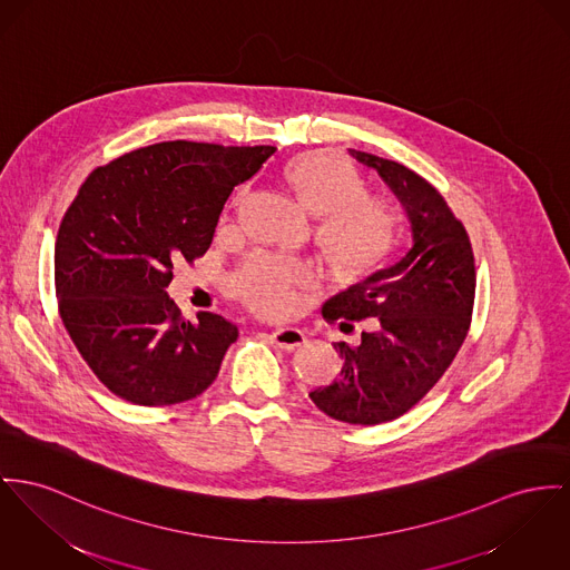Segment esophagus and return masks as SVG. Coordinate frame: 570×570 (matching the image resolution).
I'll return each instance as SVG.
<instances>
[{"mask_svg": "<svg viewBox=\"0 0 570 570\" xmlns=\"http://www.w3.org/2000/svg\"><path fill=\"white\" fill-rule=\"evenodd\" d=\"M269 340H272V343H274L276 347H281V350H296V347H301V345L306 343V335H304L301 328L287 326V328L274 331V333L269 335Z\"/></svg>", "mask_w": 570, "mask_h": 570, "instance_id": "34e87169", "label": "esophagus"}]
</instances>
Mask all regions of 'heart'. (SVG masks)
I'll return each mask as SVG.
<instances>
[{"label":"heart","instance_id":"obj_1","mask_svg":"<svg viewBox=\"0 0 570 570\" xmlns=\"http://www.w3.org/2000/svg\"><path fill=\"white\" fill-rule=\"evenodd\" d=\"M285 179L317 216L315 242L333 269L361 276L379 266L393 244V214L382 196L367 191L363 175L345 157L306 153L289 161ZM311 276V267L301 259L255 253L230 285L253 311L283 315L294 304L296 287Z\"/></svg>","mask_w":570,"mask_h":570}]
</instances>
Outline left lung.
Instances as JSON below:
<instances>
[{"instance_id":"left-lung-1","label":"left lung","mask_w":570,"mask_h":570,"mask_svg":"<svg viewBox=\"0 0 570 570\" xmlns=\"http://www.w3.org/2000/svg\"><path fill=\"white\" fill-rule=\"evenodd\" d=\"M379 170L409 214L413 242L393 264L324 304L328 322L370 320L358 345L335 343L342 376L308 393L328 417L376 425L411 411L448 372L464 342L475 301L469 235L445 198L415 170L354 151Z\"/></svg>"}]
</instances>
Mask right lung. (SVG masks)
<instances>
[{
	"mask_svg": "<svg viewBox=\"0 0 570 570\" xmlns=\"http://www.w3.org/2000/svg\"><path fill=\"white\" fill-rule=\"evenodd\" d=\"M274 151L159 142L81 184L56 239V296L81 358L118 397L170 406L218 376L237 326L207 311L188 322L166 287L173 264L207 253L230 191Z\"/></svg>",
	"mask_w": 570,
	"mask_h": 570,
	"instance_id": "1",
	"label": "right lung"
}]
</instances>
